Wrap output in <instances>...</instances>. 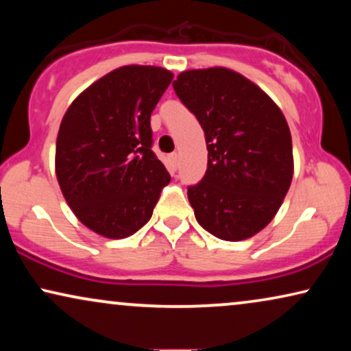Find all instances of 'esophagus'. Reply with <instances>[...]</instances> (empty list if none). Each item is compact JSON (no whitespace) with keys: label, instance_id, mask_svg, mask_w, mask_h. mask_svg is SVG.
I'll return each instance as SVG.
<instances>
[{"label":"esophagus","instance_id":"esophagus-1","mask_svg":"<svg viewBox=\"0 0 351 351\" xmlns=\"http://www.w3.org/2000/svg\"><path fill=\"white\" fill-rule=\"evenodd\" d=\"M169 162H171V169L176 171L177 169V162H179V155H177V153H171Z\"/></svg>","mask_w":351,"mask_h":351}]
</instances>
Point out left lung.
I'll return each mask as SVG.
<instances>
[{"label": "left lung", "instance_id": "obj_1", "mask_svg": "<svg viewBox=\"0 0 351 351\" xmlns=\"http://www.w3.org/2000/svg\"><path fill=\"white\" fill-rule=\"evenodd\" d=\"M208 145V169L186 190L198 223L225 241L265 228L291 186L292 138L276 104L237 71L189 70L172 83Z\"/></svg>", "mask_w": 351, "mask_h": 351}]
</instances>
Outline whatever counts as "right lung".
Wrapping results in <instances>:
<instances>
[{
	"instance_id": "obj_1",
	"label": "right lung",
	"mask_w": 351,
	"mask_h": 351,
	"mask_svg": "<svg viewBox=\"0 0 351 351\" xmlns=\"http://www.w3.org/2000/svg\"><path fill=\"white\" fill-rule=\"evenodd\" d=\"M174 75L128 65L90 84L66 110L56 174L76 217L105 238L131 237L150 220L171 176L153 153L152 112Z\"/></svg>"
}]
</instances>
